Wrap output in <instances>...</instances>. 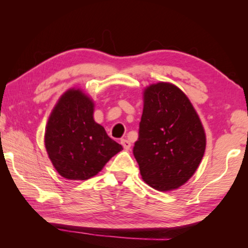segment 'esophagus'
<instances>
[{
	"label": "esophagus",
	"mask_w": 248,
	"mask_h": 248,
	"mask_svg": "<svg viewBox=\"0 0 248 248\" xmlns=\"http://www.w3.org/2000/svg\"><path fill=\"white\" fill-rule=\"evenodd\" d=\"M120 143H121V145H123V147H124V148L125 150H129V149H130V147H131V143H130V141H129L128 140L123 139V140H120Z\"/></svg>",
	"instance_id": "esophagus-1"
}]
</instances>
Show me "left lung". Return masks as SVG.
<instances>
[{
    "instance_id": "obj_1",
    "label": "left lung",
    "mask_w": 248,
    "mask_h": 248,
    "mask_svg": "<svg viewBox=\"0 0 248 248\" xmlns=\"http://www.w3.org/2000/svg\"><path fill=\"white\" fill-rule=\"evenodd\" d=\"M205 133L180 88L167 82L147 86L133 155L143 180L161 192L183 186L202 160Z\"/></svg>"
}]
</instances>
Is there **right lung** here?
Masks as SVG:
<instances>
[{
  "mask_svg": "<svg viewBox=\"0 0 248 248\" xmlns=\"http://www.w3.org/2000/svg\"><path fill=\"white\" fill-rule=\"evenodd\" d=\"M94 103L80 88L64 93L49 116L45 146L54 168L68 180H87L101 171L123 146L93 119Z\"/></svg>",
  "mask_w": 248,
  "mask_h": 248,
  "instance_id": "obj_1",
  "label": "right lung"
}]
</instances>
